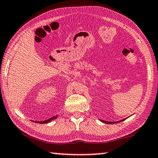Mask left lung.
<instances>
[{"mask_svg": "<svg viewBox=\"0 0 158 158\" xmlns=\"http://www.w3.org/2000/svg\"><path fill=\"white\" fill-rule=\"evenodd\" d=\"M125 119H123V120H118V121H116V122H108V121H105V120H100L101 122L104 123H107V124H115V123H120V122H122V121L125 120Z\"/></svg>", "mask_w": 158, "mask_h": 158, "instance_id": "8db88e82", "label": "left lung"}]
</instances>
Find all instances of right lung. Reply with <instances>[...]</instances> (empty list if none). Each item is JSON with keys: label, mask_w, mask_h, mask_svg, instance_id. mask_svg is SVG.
I'll return each instance as SVG.
<instances>
[{"label": "right lung", "mask_w": 158, "mask_h": 158, "mask_svg": "<svg viewBox=\"0 0 158 158\" xmlns=\"http://www.w3.org/2000/svg\"><path fill=\"white\" fill-rule=\"evenodd\" d=\"M58 115H56V116H53V117H52L51 118L48 119V120H44V121H35V123H40V124H44V123H49L51 122V120H54V119H56L58 118Z\"/></svg>", "instance_id": "add662e5"}]
</instances>
